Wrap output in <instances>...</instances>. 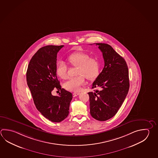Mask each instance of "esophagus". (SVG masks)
Wrapping results in <instances>:
<instances>
[{"label": "esophagus", "mask_w": 158, "mask_h": 158, "mask_svg": "<svg viewBox=\"0 0 158 158\" xmlns=\"http://www.w3.org/2000/svg\"><path fill=\"white\" fill-rule=\"evenodd\" d=\"M80 94V93H74L73 94V97H77V95H79Z\"/></svg>", "instance_id": "34e87169"}]
</instances>
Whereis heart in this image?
<instances>
[{
	"instance_id": "obj_1",
	"label": "heart",
	"mask_w": 158,
	"mask_h": 158,
	"mask_svg": "<svg viewBox=\"0 0 158 158\" xmlns=\"http://www.w3.org/2000/svg\"><path fill=\"white\" fill-rule=\"evenodd\" d=\"M68 61L73 66L77 67L76 74L77 76L70 78L64 84L65 89L77 92L85 82V79L94 81L98 77L101 70V64L95 57H90L83 52H77L68 57ZM56 73L59 77L66 79L68 77V66L63 61H59L56 64Z\"/></svg>"
}]
</instances>
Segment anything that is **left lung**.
Masks as SVG:
<instances>
[{"label":"left lung","mask_w":158,"mask_h":158,"mask_svg":"<svg viewBox=\"0 0 158 158\" xmlns=\"http://www.w3.org/2000/svg\"><path fill=\"white\" fill-rule=\"evenodd\" d=\"M95 44L102 52L104 66L93 83L92 88L96 89L88 93L90 113L95 119L104 121L116 114L127 95L128 67L125 59L110 45Z\"/></svg>","instance_id":"left-lung-1"}]
</instances>
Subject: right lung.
Returning <instances> with one entry per match:
<instances>
[{
	"instance_id": "right-lung-1",
	"label": "right lung",
	"mask_w": 158,
	"mask_h": 158,
	"mask_svg": "<svg viewBox=\"0 0 158 158\" xmlns=\"http://www.w3.org/2000/svg\"><path fill=\"white\" fill-rule=\"evenodd\" d=\"M64 45H48L40 48L30 60L26 79L37 110L52 122H60L65 119L69 113L72 93L61 88L57 78V54ZM54 89L60 90L54 96Z\"/></svg>"
}]
</instances>
